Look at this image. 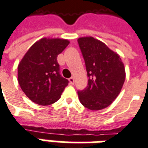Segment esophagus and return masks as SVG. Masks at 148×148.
I'll return each instance as SVG.
<instances>
[{"mask_svg":"<svg viewBox=\"0 0 148 148\" xmlns=\"http://www.w3.org/2000/svg\"><path fill=\"white\" fill-rule=\"evenodd\" d=\"M69 82H70V83L73 85V84L74 83V77H70V78H69Z\"/></svg>","mask_w":148,"mask_h":148,"instance_id":"esophagus-1","label":"esophagus"}]
</instances>
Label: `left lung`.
Wrapping results in <instances>:
<instances>
[{
    "instance_id": "left-lung-1",
    "label": "left lung",
    "mask_w": 148,
    "mask_h": 148,
    "mask_svg": "<svg viewBox=\"0 0 148 148\" xmlns=\"http://www.w3.org/2000/svg\"><path fill=\"white\" fill-rule=\"evenodd\" d=\"M86 67L88 86L77 92L82 106L101 110L110 106L124 85L125 69L120 55L93 37L77 39Z\"/></svg>"
}]
</instances>
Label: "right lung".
<instances>
[{"mask_svg": "<svg viewBox=\"0 0 148 148\" xmlns=\"http://www.w3.org/2000/svg\"><path fill=\"white\" fill-rule=\"evenodd\" d=\"M69 43L67 39L42 38L21 59L18 65V82L34 103L49 106L60 98L69 82L59 74L57 57Z\"/></svg>", "mask_w": 148, "mask_h": 148, "instance_id": "add662e5", "label": "right lung"}]
</instances>
